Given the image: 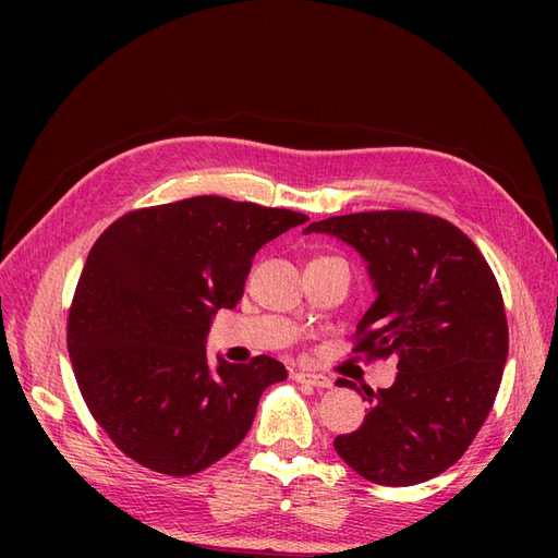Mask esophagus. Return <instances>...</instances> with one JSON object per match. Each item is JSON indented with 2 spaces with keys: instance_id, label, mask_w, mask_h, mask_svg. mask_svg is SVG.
Segmentation results:
<instances>
[{
  "instance_id": "obj_1",
  "label": "esophagus",
  "mask_w": 558,
  "mask_h": 558,
  "mask_svg": "<svg viewBox=\"0 0 558 558\" xmlns=\"http://www.w3.org/2000/svg\"><path fill=\"white\" fill-rule=\"evenodd\" d=\"M293 379H295L298 384H310V386H314V388H330V386H332V381H330L328 377H324V375H310V373H293Z\"/></svg>"
}]
</instances>
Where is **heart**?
<instances>
[{
  "label": "heart",
  "mask_w": 558,
  "mask_h": 558,
  "mask_svg": "<svg viewBox=\"0 0 558 558\" xmlns=\"http://www.w3.org/2000/svg\"><path fill=\"white\" fill-rule=\"evenodd\" d=\"M318 258H328V256H318ZM316 260V258H314Z\"/></svg>",
  "instance_id": "obj_1"
}]
</instances>
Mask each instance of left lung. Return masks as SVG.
<instances>
[{
	"instance_id": "1",
	"label": "left lung",
	"mask_w": 558,
	"mask_h": 558,
	"mask_svg": "<svg viewBox=\"0 0 558 558\" xmlns=\"http://www.w3.org/2000/svg\"><path fill=\"white\" fill-rule=\"evenodd\" d=\"M305 232L335 234L367 260L377 298L351 353L396 356L400 369L391 388H365L373 408L359 430L335 437V451L375 484L437 477L475 440L508 361L492 267L468 234L424 211L330 216ZM337 386L356 388L347 379Z\"/></svg>"
}]
</instances>
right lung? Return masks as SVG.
I'll list each match as a JSON object with an SVG mask.
<instances>
[{"label":"right lung","mask_w":558,"mask_h":558,"mask_svg":"<svg viewBox=\"0 0 558 558\" xmlns=\"http://www.w3.org/2000/svg\"><path fill=\"white\" fill-rule=\"evenodd\" d=\"M305 214L218 195L128 211L93 244L66 316L90 414L128 459L189 477L238 447L286 367L256 356L211 373L205 337L238 305L256 251Z\"/></svg>","instance_id":"add662e5"}]
</instances>
